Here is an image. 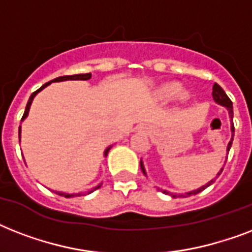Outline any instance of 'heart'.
Wrapping results in <instances>:
<instances>
[{
	"label": "heart",
	"instance_id": "b5f03b06",
	"mask_svg": "<svg viewBox=\"0 0 252 252\" xmlns=\"http://www.w3.org/2000/svg\"><path fill=\"white\" fill-rule=\"evenodd\" d=\"M180 93H182V86L178 82L165 85L161 90L162 96H165V98H174V96H178ZM183 98H186V95H183Z\"/></svg>",
	"mask_w": 252,
	"mask_h": 252
}]
</instances>
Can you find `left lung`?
I'll return each instance as SVG.
<instances>
[{
    "mask_svg": "<svg viewBox=\"0 0 252 252\" xmlns=\"http://www.w3.org/2000/svg\"><path fill=\"white\" fill-rule=\"evenodd\" d=\"M212 95H213V99H215V102H216V103H219V104H221V106H223V107H226L227 111H229V116H230V119H231V132H233V134H231V140H230V142H229V145H227V152H229V150H230V148H231V144H233V137H234V124H233V102H231L230 98L227 96L226 93L223 91V89H222V87H221V86H220L219 84H215V85H213V91H212ZM140 166H141L142 172H144V174H145V175H146L145 168H144V165H142V161H140ZM222 170H223V168H221V171H220L219 174H217V176H219L220 174L222 172ZM215 180H216V179H212L211 182H209V183L205 184V186H203V187L197 188V189H195V191L188 192V193H186V195H176V193H170V192H167V191H163V192H165V193H167V195H171L172 197H176V196H191V195H197L199 192L204 191L205 188L209 187V186H211V184L213 183Z\"/></svg>",
    "mask_w": 252,
    "mask_h": 252,
    "instance_id": "left-lung-1",
    "label": "left lung"
}]
</instances>
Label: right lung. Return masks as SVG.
Masks as SVG:
<instances>
[{
    "label": "right lung",
    "mask_w": 252,
    "mask_h": 252,
    "mask_svg": "<svg viewBox=\"0 0 252 252\" xmlns=\"http://www.w3.org/2000/svg\"><path fill=\"white\" fill-rule=\"evenodd\" d=\"M90 78H91V73H86V74H74V76L57 77V78H55V80L49 81V82L44 84V85H43V86L40 87V89H37L36 91H33L32 94H31V96H30L29 102H27V106H26L25 114H23V116H22V122H23V120H25L26 118H27V115H29V111H30V107H31V103H32L33 98H35V95H36L37 93H39V91L43 90L44 87L48 86L49 84H52V82H61V81H69V80L86 81V80H90ZM19 138H21V126H19ZM110 148H111V146H110ZM110 148H107L106 152H104V157H106L107 153H108V150H110ZM96 188H99V186H98V187H95L94 189H96ZM94 189H93V191H94ZM93 191H90V192H93ZM90 192H89V193H90ZM57 193H59V195H60V196H65V197H72V196H74V195H70V193H64V192H57ZM78 195H80V193H78Z\"/></svg>",
    "instance_id": "right-lung-1"
}]
</instances>
